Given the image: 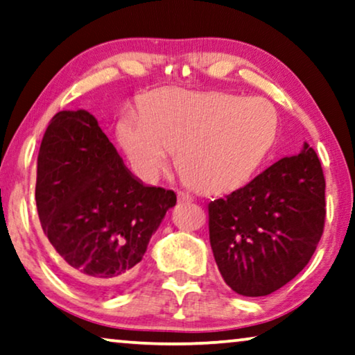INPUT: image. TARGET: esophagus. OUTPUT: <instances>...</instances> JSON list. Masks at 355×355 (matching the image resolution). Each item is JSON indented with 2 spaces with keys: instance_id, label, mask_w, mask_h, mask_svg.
<instances>
[{
  "instance_id": "esophagus-1",
  "label": "esophagus",
  "mask_w": 355,
  "mask_h": 355,
  "mask_svg": "<svg viewBox=\"0 0 355 355\" xmlns=\"http://www.w3.org/2000/svg\"><path fill=\"white\" fill-rule=\"evenodd\" d=\"M178 202H193V196L188 193H178Z\"/></svg>"
}]
</instances>
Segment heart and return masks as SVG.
<instances>
[{
	"label": "heart",
	"mask_w": 355,
	"mask_h": 355,
	"mask_svg": "<svg viewBox=\"0 0 355 355\" xmlns=\"http://www.w3.org/2000/svg\"><path fill=\"white\" fill-rule=\"evenodd\" d=\"M268 100L223 92H157L141 113L125 111L118 139L134 172L155 182L171 153L182 177L200 193L242 187L260 168L277 135Z\"/></svg>",
	"instance_id": "heart-1"
}]
</instances>
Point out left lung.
Here are the masks:
<instances>
[{
  "label": "left lung",
  "mask_w": 355,
  "mask_h": 355,
  "mask_svg": "<svg viewBox=\"0 0 355 355\" xmlns=\"http://www.w3.org/2000/svg\"><path fill=\"white\" fill-rule=\"evenodd\" d=\"M325 223V178L308 144L250 183L209 204L210 245L221 277L244 296H266L303 271Z\"/></svg>",
  "instance_id": "left-lung-1"
}]
</instances>
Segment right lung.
<instances>
[{"instance_id":"add662e5","label":"right lung","mask_w":355,"mask_h":355,"mask_svg":"<svg viewBox=\"0 0 355 355\" xmlns=\"http://www.w3.org/2000/svg\"><path fill=\"white\" fill-rule=\"evenodd\" d=\"M41 228L76 280L114 293L144 258L171 189L146 187L124 166L86 110L60 111L42 137L35 189Z\"/></svg>"}]
</instances>
